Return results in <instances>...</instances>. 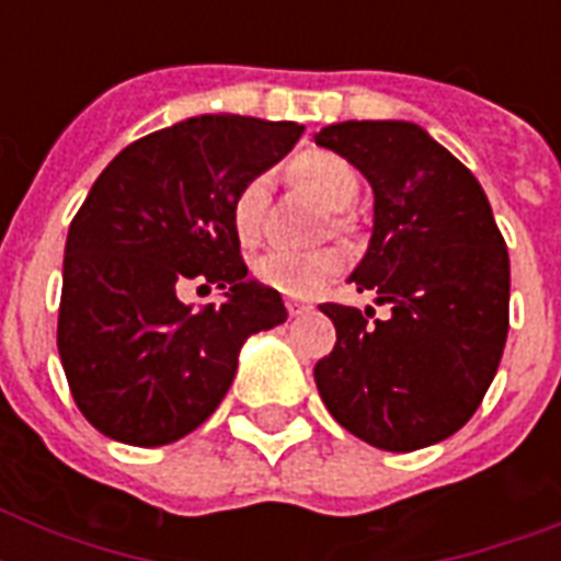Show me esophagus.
Listing matches in <instances>:
<instances>
[{
  "mask_svg": "<svg viewBox=\"0 0 561 561\" xmlns=\"http://www.w3.org/2000/svg\"><path fill=\"white\" fill-rule=\"evenodd\" d=\"M285 306H288L290 317H302V314H308V311H311V306H308V302H297V299H288Z\"/></svg>",
  "mask_w": 561,
  "mask_h": 561,
  "instance_id": "esophagus-1",
  "label": "esophagus"
}]
</instances>
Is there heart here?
I'll use <instances>...</instances> for the list:
<instances>
[{
	"instance_id": "heart-1",
	"label": "heart",
	"mask_w": 561,
	"mask_h": 561,
	"mask_svg": "<svg viewBox=\"0 0 561 561\" xmlns=\"http://www.w3.org/2000/svg\"><path fill=\"white\" fill-rule=\"evenodd\" d=\"M294 174H297V180L308 192L314 194L317 201L323 203L325 209L341 211L352 206V201L358 197V174L337 153H302L294 162ZM267 188H271V178L267 174H255V178H250L244 186L238 188L236 201H232V227H236V236L244 244H253L259 232H262ZM341 267L343 253L334 250V247H323V250L273 247V250L259 255L253 264L259 282H264L267 288L279 290V294H288V297H311Z\"/></svg>"
}]
</instances>
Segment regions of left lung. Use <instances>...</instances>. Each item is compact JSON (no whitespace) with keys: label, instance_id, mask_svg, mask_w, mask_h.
I'll use <instances>...</instances> for the list:
<instances>
[{"label":"left lung","instance_id":"left-lung-1","mask_svg":"<svg viewBox=\"0 0 561 561\" xmlns=\"http://www.w3.org/2000/svg\"><path fill=\"white\" fill-rule=\"evenodd\" d=\"M373 186V236L350 282L373 308L320 306L334 323L317 360L320 399L350 434L416 451L480 408L510 329V253L466 165L413 122H337L314 136Z\"/></svg>","mask_w":561,"mask_h":561}]
</instances>
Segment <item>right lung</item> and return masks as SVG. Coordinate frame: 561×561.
Listing matches in <instances>:
<instances>
[{"instance_id":"obj_1","label":"right lung","mask_w":561,"mask_h":561,"mask_svg":"<svg viewBox=\"0 0 561 561\" xmlns=\"http://www.w3.org/2000/svg\"><path fill=\"white\" fill-rule=\"evenodd\" d=\"M302 136L297 122L194 116L127 145L69 224L57 352L95 431L139 448L178 443L215 413L247 337L288 320L247 279L232 201ZM192 278L225 290L186 307Z\"/></svg>"}]
</instances>
